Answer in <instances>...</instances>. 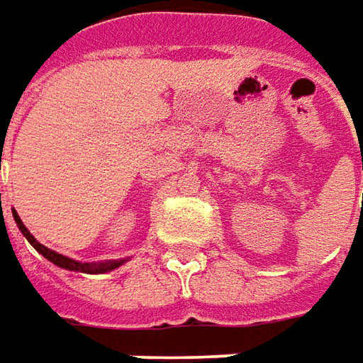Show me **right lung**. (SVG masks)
<instances>
[{
  "instance_id": "add662e5",
  "label": "right lung",
  "mask_w": 363,
  "mask_h": 363,
  "mask_svg": "<svg viewBox=\"0 0 363 363\" xmlns=\"http://www.w3.org/2000/svg\"><path fill=\"white\" fill-rule=\"evenodd\" d=\"M11 213H13V220H16V225H18V229L21 231V235L30 241V245H32L40 255H44L48 261H52L57 267L68 269V271H78V273H92V275H96V273H110V271L118 269L120 265H124V263L128 261V259H112V261H100V263H82V261H76V259H69V257L62 255V253H56V251L48 249V247L40 243V241H35V237L28 231V227L23 225V220L19 219L16 208H11Z\"/></svg>"
}]
</instances>
